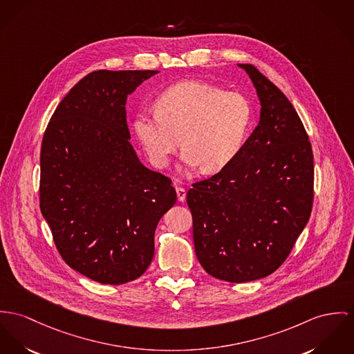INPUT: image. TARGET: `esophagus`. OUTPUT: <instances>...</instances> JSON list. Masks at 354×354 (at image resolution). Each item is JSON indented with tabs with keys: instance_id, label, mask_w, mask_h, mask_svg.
<instances>
[{
	"instance_id": "1",
	"label": "esophagus",
	"mask_w": 354,
	"mask_h": 354,
	"mask_svg": "<svg viewBox=\"0 0 354 354\" xmlns=\"http://www.w3.org/2000/svg\"><path fill=\"white\" fill-rule=\"evenodd\" d=\"M176 195H178V201L183 202L186 199V190L183 187H176Z\"/></svg>"
}]
</instances>
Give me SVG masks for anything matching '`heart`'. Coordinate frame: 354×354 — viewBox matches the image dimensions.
Wrapping results in <instances>:
<instances>
[{
    "mask_svg": "<svg viewBox=\"0 0 354 354\" xmlns=\"http://www.w3.org/2000/svg\"><path fill=\"white\" fill-rule=\"evenodd\" d=\"M153 110L136 114L132 128L148 159L160 168L182 141L185 163L218 172L243 151L253 124V110L243 94L206 82L167 87L155 98Z\"/></svg>",
    "mask_w": 354,
    "mask_h": 354,
    "instance_id": "obj_1",
    "label": "heart"
}]
</instances>
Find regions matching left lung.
<instances>
[{
    "instance_id": "8db88e82",
    "label": "left lung",
    "mask_w": 354,
    "mask_h": 354,
    "mask_svg": "<svg viewBox=\"0 0 354 354\" xmlns=\"http://www.w3.org/2000/svg\"><path fill=\"white\" fill-rule=\"evenodd\" d=\"M239 66L257 90L260 122L232 163L187 192L195 254L206 272L230 283L274 272L314 199L313 148L297 110L253 64Z\"/></svg>"
}]
</instances>
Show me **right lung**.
I'll return each mask as SVG.
<instances>
[{
	"mask_svg": "<svg viewBox=\"0 0 354 354\" xmlns=\"http://www.w3.org/2000/svg\"><path fill=\"white\" fill-rule=\"evenodd\" d=\"M152 70H97L60 101L40 152V210L62 259L101 284L140 277L176 202L169 178L140 163L125 104Z\"/></svg>",
	"mask_w": 354,
	"mask_h": 354,
	"instance_id": "1",
	"label": "right lung"
}]
</instances>
